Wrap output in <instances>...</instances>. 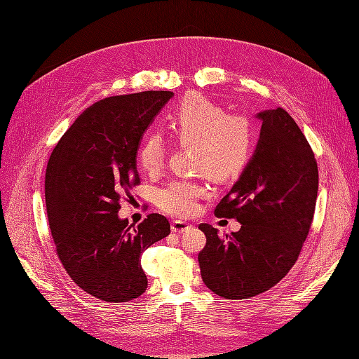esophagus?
<instances>
[{
	"label": "esophagus",
	"instance_id": "esophagus-1",
	"mask_svg": "<svg viewBox=\"0 0 359 359\" xmlns=\"http://www.w3.org/2000/svg\"><path fill=\"white\" fill-rule=\"evenodd\" d=\"M190 227H191V224H189V223H186V222H182V220H173V222H172V226H170V229H172V232L181 233V232H184V231L190 229Z\"/></svg>",
	"mask_w": 359,
	"mask_h": 359
}]
</instances>
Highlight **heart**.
<instances>
[{
    "label": "heart",
    "mask_w": 359,
    "mask_h": 359,
    "mask_svg": "<svg viewBox=\"0 0 359 359\" xmlns=\"http://www.w3.org/2000/svg\"><path fill=\"white\" fill-rule=\"evenodd\" d=\"M170 142L189 147L190 168L202 172L214 182H226L241 175L253 157L256 128L244 114H229L226 107L202 94L191 93L165 116ZM169 153L168 140L148 133L137 149V161L149 175H156ZM205 187L194 180H172L157 191L161 211L175 217H189L198 210Z\"/></svg>",
    "instance_id": "1"
}]
</instances>
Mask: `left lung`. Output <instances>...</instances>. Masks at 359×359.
I'll return each mask as SVG.
<instances>
[{"instance_id": "left-lung-1", "label": "left lung", "mask_w": 359, "mask_h": 359, "mask_svg": "<svg viewBox=\"0 0 359 359\" xmlns=\"http://www.w3.org/2000/svg\"><path fill=\"white\" fill-rule=\"evenodd\" d=\"M257 118L264 123L256 153L214 210L241 229L219 236L211 224H199L206 236L198 256L202 280L226 299L260 295L286 277L316 208L319 172L306 136L283 107Z\"/></svg>"}]
</instances>
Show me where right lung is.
<instances>
[{"instance_id": "right-lung-1", "label": "right lung", "mask_w": 359, "mask_h": 359, "mask_svg": "<svg viewBox=\"0 0 359 359\" xmlns=\"http://www.w3.org/2000/svg\"><path fill=\"white\" fill-rule=\"evenodd\" d=\"M173 95L144 91L88 107L53 148L45 180L49 227L70 278L91 297L126 302L148 280L140 255L170 233L165 215L121 220V199L139 186L136 154L145 130Z\"/></svg>"}]
</instances>
